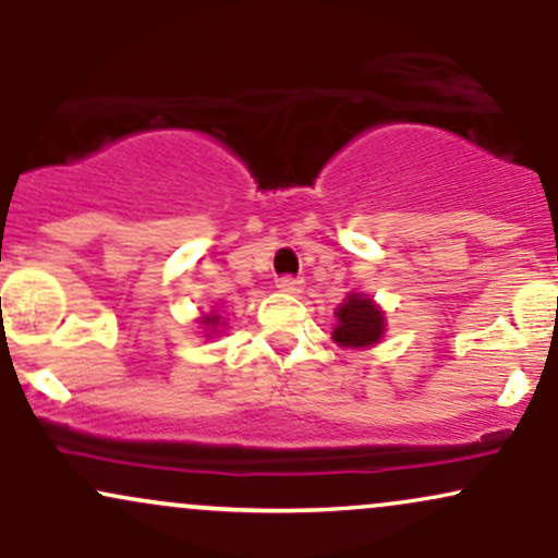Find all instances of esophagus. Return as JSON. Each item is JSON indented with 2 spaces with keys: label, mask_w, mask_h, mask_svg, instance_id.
<instances>
[{
  "label": "esophagus",
  "mask_w": 558,
  "mask_h": 558,
  "mask_svg": "<svg viewBox=\"0 0 558 558\" xmlns=\"http://www.w3.org/2000/svg\"><path fill=\"white\" fill-rule=\"evenodd\" d=\"M278 288L283 293H301V288H304V280L293 278V275H283V278H278Z\"/></svg>",
  "instance_id": "34e87169"
}]
</instances>
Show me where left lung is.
Masks as SVG:
<instances>
[{"label":"left lung","mask_w":558,"mask_h":558,"mask_svg":"<svg viewBox=\"0 0 558 558\" xmlns=\"http://www.w3.org/2000/svg\"><path fill=\"white\" fill-rule=\"evenodd\" d=\"M338 325L332 330L336 343L351 345V349H364L380 341L383 330H386V319L383 312L362 293H351L349 299L338 306L336 312Z\"/></svg>","instance_id":"1"}]
</instances>
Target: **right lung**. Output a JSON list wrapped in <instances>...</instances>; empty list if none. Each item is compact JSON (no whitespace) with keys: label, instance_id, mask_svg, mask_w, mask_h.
I'll list each match as a JSON object with an SVG mask.
<instances>
[{"label":"right lung","instance_id":"obj_1","mask_svg":"<svg viewBox=\"0 0 558 558\" xmlns=\"http://www.w3.org/2000/svg\"><path fill=\"white\" fill-rule=\"evenodd\" d=\"M202 323L207 325V328H217V323H220V317H217V315H213V317H204Z\"/></svg>","mask_w":558,"mask_h":558}]
</instances>
